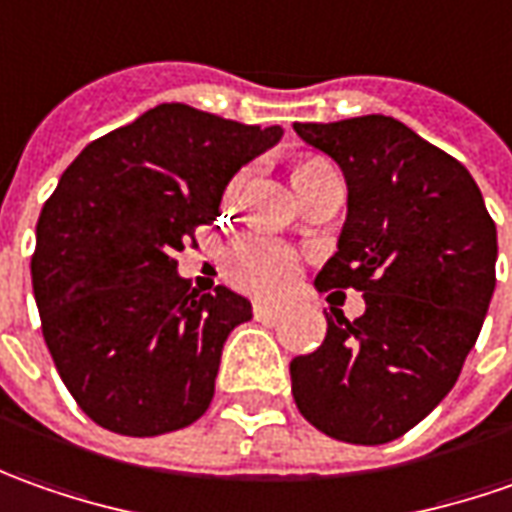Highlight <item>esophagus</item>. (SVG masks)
<instances>
[{"label": "esophagus", "mask_w": 512, "mask_h": 512, "mask_svg": "<svg viewBox=\"0 0 512 512\" xmlns=\"http://www.w3.org/2000/svg\"><path fill=\"white\" fill-rule=\"evenodd\" d=\"M283 311H286L283 303H266V300H257L255 303V317H260V320H277Z\"/></svg>", "instance_id": "1"}]
</instances>
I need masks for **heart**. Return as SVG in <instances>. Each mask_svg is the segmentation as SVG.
<instances>
[{
  "label": "heart",
  "mask_w": 512,
  "mask_h": 512,
  "mask_svg": "<svg viewBox=\"0 0 512 512\" xmlns=\"http://www.w3.org/2000/svg\"><path fill=\"white\" fill-rule=\"evenodd\" d=\"M320 167H326V161L309 158V161H303L297 167V172H309V169ZM238 186L240 178L226 192L229 201L235 198ZM297 272H300V260L294 255V249H291L289 243L269 235V232H252V235L240 238L232 246V252L226 255V274H229V280L238 289L249 291V294H260V297L280 294V291L289 289L291 283L297 280Z\"/></svg>",
  "instance_id": "heart-1"
}]
</instances>
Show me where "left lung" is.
<instances>
[{"label": "left lung", "mask_w": 512, "mask_h": 512, "mask_svg": "<svg viewBox=\"0 0 512 512\" xmlns=\"http://www.w3.org/2000/svg\"><path fill=\"white\" fill-rule=\"evenodd\" d=\"M343 169L337 252L317 291H362L365 311L331 306L326 340L294 357L291 394L317 431L385 445L448 397L496 289V223L456 158L391 115L294 124Z\"/></svg>", "instance_id": "1"}]
</instances>
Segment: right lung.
Masks as SVG:
<instances>
[{"label":"right lung","mask_w":512,"mask_h":512,"mask_svg":"<svg viewBox=\"0 0 512 512\" xmlns=\"http://www.w3.org/2000/svg\"><path fill=\"white\" fill-rule=\"evenodd\" d=\"M280 138L283 127L158 104L64 169L36 223L30 274L50 357L96 425L158 436L209 408L223 343L252 303L226 286L195 291L172 255Z\"/></svg>","instance_id":"obj_1"}]
</instances>
